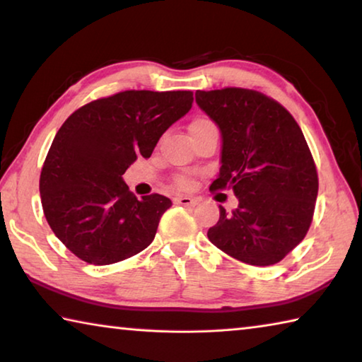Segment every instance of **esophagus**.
I'll return each instance as SVG.
<instances>
[{
  "mask_svg": "<svg viewBox=\"0 0 362 362\" xmlns=\"http://www.w3.org/2000/svg\"><path fill=\"white\" fill-rule=\"evenodd\" d=\"M175 204L179 206H185V207H192L198 204V199L196 198H189V196H179V198L174 199Z\"/></svg>",
  "mask_w": 362,
  "mask_h": 362,
  "instance_id": "esophagus-1",
  "label": "esophagus"
}]
</instances>
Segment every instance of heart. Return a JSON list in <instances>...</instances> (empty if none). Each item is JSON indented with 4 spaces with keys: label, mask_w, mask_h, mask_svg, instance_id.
I'll list each match as a JSON object with an SVG mask.
<instances>
[{
    "label": "heart",
    "mask_w": 362,
    "mask_h": 362,
    "mask_svg": "<svg viewBox=\"0 0 362 362\" xmlns=\"http://www.w3.org/2000/svg\"><path fill=\"white\" fill-rule=\"evenodd\" d=\"M209 124H214L212 121L206 119V118H201V119H196L193 121L192 124H189V129H196V127H204V126H209ZM177 185L182 187V188H188L189 185H192V179H189L188 175H179L177 177Z\"/></svg>",
    "instance_id": "heart-1"
}]
</instances>
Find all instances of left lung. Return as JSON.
<instances>
[{
	"mask_svg": "<svg viewBox=\"0 0 362 362\" xmlns=\"http://www.w3.org/2000/svg\"><path fill=\"white\" fill-rule=\"evenodd\" d=\"M196 103L222 132V168L211 192L233 189L209 241L236 260L274 265L302 243L313 220L317 170L293 116L254 89L196 90Z\"/></svg>",
	"mask_w": 362,
	"mask_h": 362,
	"instance_id": "8db88e82",
	"label": "left lung"
}]
</instances>
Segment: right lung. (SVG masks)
Instances as JSON below:
<instances>
[{
	"mask_svg": "<svg viewBox=\"0 0 362 362\" xmlns=\"http://www.w3.org/2000/svg\"><path fill=\"white\" fill-rule=\"evenodd\" d=\"M192 103V90H122L66 118L42 164L40 193L49 226L78 259L110 265L155 240L173 201L158 193L137 199L122 174L137 156H151Z\"/></svg>",
	"mask_w": 362,
	"mask_h": 362,
	"instance_id": "add662e5",
	"label": "right lung"
}]
</instances>
